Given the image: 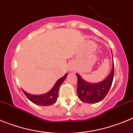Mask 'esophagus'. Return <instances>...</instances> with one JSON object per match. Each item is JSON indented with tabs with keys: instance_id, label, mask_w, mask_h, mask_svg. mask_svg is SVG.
Listing matches in <instances>:
<instances>
[{
	"instance_id": "1",
	"label": "esophagus",
	"mask_w": 133,
	"mask_h": 133,
	"mask_svg": "<svg viewBox=\"0 0 133 133\" xmlns=\"http://www.w3.org/2000/svg\"><path fill=\"white\" fill-rule=\"evenodd\" d=\"M68 70H69V71H71L74 70V65H73L72 64H70V65L68 66Z\"/></svg>"
}]
</instances>
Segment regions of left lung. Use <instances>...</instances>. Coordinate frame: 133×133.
Returning <instances> with one entry per match:
<instances>
[{
	"label": "left lung",
	"mask_w": 133,
	"mask_h": 133,
	"mask_svg": "<svg viewBox=\"0 0 133 133\" xmlns=\"http://www.w3.org/2000/svg\"><path fill=\"white\" fill-rule=\"evenodd\" d=\"M111 55L113 54L111 51ZM114 74V65L113 62L112 68L110 74L102 81L97 83H92L85 81L79 74L77 77V93L78 98L82 102L89 104H95L102 101L107 95L112 84Z\"/></svg>",
	"instance_id": "8db88e82"
}]
</instances>
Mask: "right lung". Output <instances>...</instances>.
<instances>
[{
  "label": "right lung",
  "instance_id": "add662e5",
  "mask_svg": "<svg viewBox=\"0 0 133 133\" xmlns=\"http://www.w3.org/2000/svg\"><path fill=\"white\" fill-rule=\"evenodd\" d=\"M67 75H68V74H65L64 76L58 79L55 85H54V87L51 89V90H50L48 92L43 94V95H31V94H29V93L25 91L23 89H22V90H23V92H24L25 96L27 97V98L34 104L38 105V106H50V105H52L53 104L56 102L59 87L63 83V82L65 81Z\"/></svg>",
  "mask_w": 133,
  "mask_h": 133
}]
</instances>
